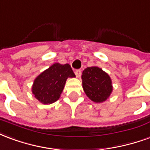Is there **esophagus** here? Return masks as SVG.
<instances>
[{"label": "esophagus", "instance_id": "esophagus-1", "mask_svg": "<svg viewBox=\"0 0 150 150\" xmlns=\"http://www.w3.org/2000/svg\"><path fill=\"white\" fill-rule=\"evenodd\" d=\"M75 74H76V77H80V76H81V69H76V70H75Z\"/></svg>", "mask_w": 150, "mask_h": 150}]
</instances>
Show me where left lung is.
I'll use <instances>...</instances> for the list:
<instances>
[{"label": "left lung", "mask_w": 150, "mask_h": 150, "mask_svg": "<svg viewBox=\"0 0 150 150\" xmlns=\"http://www.w3.org/2000/svg\"><path fill=\"white\" fill-rule=\"evenodd\" d=\"M83 89L90 100L100 103L107 100L112 91L110 76L97 66L86 68L83 71Z\"/></svg>", "instance_id": "1"}]
</instances>
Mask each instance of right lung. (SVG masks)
Segmentation results:
<instances>
[{
	"mask_svg": "<svg viewBox=\"0 0 150 150\" xmlns=\"http://www.w3.org/2000/svg\"><path fill=\"white\" fill-rule=\"evenodd\" d=\"M68 77H75L70 65L55 63L37 76L32 92L41 103L52 104L59 99Z\"/></svg>",
	"mask_w": 150,
	"mask_h": 150,
	"instance_id": "add662e5",
	"label": "right lung"
}]
</instances>
